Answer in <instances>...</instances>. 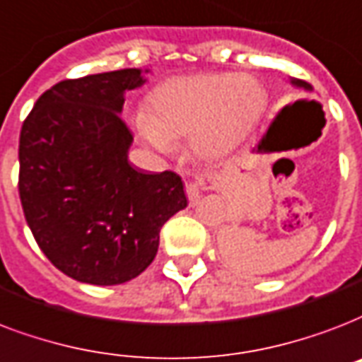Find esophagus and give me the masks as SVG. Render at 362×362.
I'll return each instance as SVG.
<instances>
[{"label": "esophagus", "mask_w": 362, "mask_h": 362, "mask_svg": "<svg viewBox=\"0 0 362 362\" xmlns=\"http://www.w3.org/2000/svg\"><path fill=\"white\" fill-rule=\"evenodd\" d=\"M201 186H203V180L201 178H195V180L187 182L186 184V195L189 205H197L201 199Z\"/></svg>", "instance_id": "34e87169"}]
</instances>
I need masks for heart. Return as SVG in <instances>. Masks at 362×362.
Listing matches in <instances>:
<instances>
[{"label": "heart", "instance_id": "heart-1", "mask_svg": "<svg viewBox=\"0 0 362 362\" xmlns=\"http://www.w3.org/2000/svg\"><path fill=\"white\" fill-rule=\"evenodd\" d=\"M266 89L258 79L233 74H193L157 85L148 110L134 115L140 136L161 153L189 136L199 156L218 157L241 144L264 115Z\"/></svg>", "mask_w": 362, "mask_h": 362}]
</instances>
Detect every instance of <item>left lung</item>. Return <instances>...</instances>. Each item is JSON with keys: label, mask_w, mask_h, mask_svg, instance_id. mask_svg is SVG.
Wrapping results in <instances>:
<instances>
[{"label": "left lung", "mask_w": 362, "mask_h": 362, "mask_svg": "<svg viewBox=\"0 0 362 362\" xmlns=\"http://www.w3.org/2000/svg\"><path fill=\"white\" fill-rule=\"evenodd\" d=\"M291 83L294 85V87H298V89H303V90H313V87H311L310 83L302 81V79H291Z\"/></svg>", "instance_id": "obj_1"}]
</instances>
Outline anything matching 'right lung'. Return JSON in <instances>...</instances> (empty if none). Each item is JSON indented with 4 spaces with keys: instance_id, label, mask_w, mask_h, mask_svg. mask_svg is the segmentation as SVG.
<instances>
[{
    "instance_id": "right-lung-1",
    "label": "right lung",
    "mask_w": 362,
    "mask_h": 362,
    "mask_svg": "<svg viewBox=\"0 0 362 362\" xmlns=\"http://www.w3.org/2000/svg\"><path fill=\"white\" fill-rule=\"evenodd\" d=\"M148 71V70H146ZM142 70L64 79L24 121L18 193L51 264L89 285H121L150 266L163 224L186 209L182 178L129 163L132 134L121 119Z\"/></svg>"
}]
</instances>
